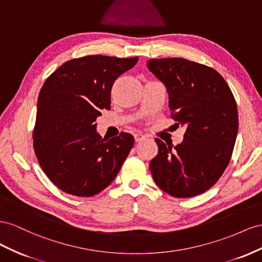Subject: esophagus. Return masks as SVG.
Segmentation results:
<instances>
[{"mask_svg": "<svg viewBox=\"0 0 262 262\" xmlns=\"http://www.w3.org/2000/svg\"><path fill=\"white\" fill-rule=\"evenodd\" d=\"M134 138H135V141H136V143H138V141H141V140H143V139L145 138V136L143 135V134H135V135H134Z\"/></svg>", "mask_w": 262, "mask_h": 262, "instance_id": "esophagus-1", "label": "esophagus"}]
</instances>
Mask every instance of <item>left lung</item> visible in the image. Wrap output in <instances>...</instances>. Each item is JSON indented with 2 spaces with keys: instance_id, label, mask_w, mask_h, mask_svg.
Wrapping results in <instances>:
<instances>
[{
  "instance_id": "1",
  "label": "left lung",
  "mask_w": 262,
  "mask_h": 262,
  "mask_svg": "<svg viewBox=\"0 0 262 262\" xmlns=\"http://www.w3.org/2000/svg\"><path fill=\"white\" fill-rule=\"evenodd\" d=\"M149 71L167 89L174 121L185 126L183 141L166 145L149 168L156 184L174 198L199 195L228 166L238 133V111L228 84L210 67L183 58L150 59ZM179 126V124H178Z\"/></svg>"
}]
</instances>
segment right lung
Returning a JSON list of instances; mask_svg holds the SVG:
<instances>
[{
  "instance_id": "1",
  "label": "right lung",
  "mask_w": 262,
  "mask_h": 262,
  "mask_svg": "<svg viewBox=\"0 0 262 262\" xmlns=\"http://www.w3.org/2000/svg\"><path fill=\"white\" fill-rule=\"evenodd\" d=\"M138 57L86 56L50 74L37 102L34 149L41 169L59 189L93 196L112 183L134 145L122 133L106 140L96 132L101 111L111 108L115 80Z\"/></svg>"
}]
</instances>
